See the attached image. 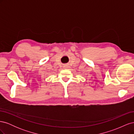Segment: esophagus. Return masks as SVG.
<instances>
[{
    "label": "esophagus",
    "instance_id": "obj_1",
    "mask_svg": "<svg viewBox=\"0 0 134 134\" xmlns=\"http://www.w3.org/2000/svg\"><path fill=\"white\" fill-rule=\"evenodd\" d=\"M64 68H65V69H67V68H68L69 66H68V65H65V66H64Z\"/></svg>",
    "mask_w": 134,
    "mask_h": 134
}]
</instances>
